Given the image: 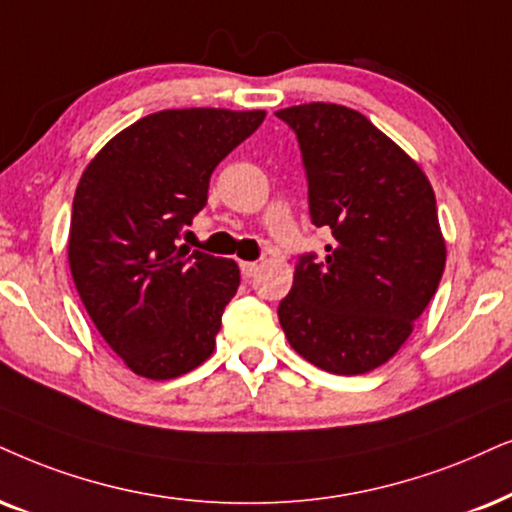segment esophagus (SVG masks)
Segmentation results:
<instances>
[{
	"mask_svg": "<svg viewBox=\"0 0 512 512\" xmlns=\"http://www.w3.org/2000/svg\"><path fill=\"white\" fill-rule=\"evenodd\" d=\"M241 271H243V276H245V278L255 276V271H257V262H241Z\"/></svg>",
	"mask_w": 512,
	"mask_h": 512,
	"instance_id": "34e87169",
	"label": "esophagus"
}]
</instances>
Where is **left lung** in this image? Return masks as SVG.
<instances>
[{
	"instance_id": "left-lung-1",
	"label": "left lung",
	"mask_w": 512,
	"mask_h": 512,
	"mask_svg": "<svg viewBox=\"0 0 512 512\" xmlns=\"http://www.w3.org/2000/svg\"><path fill=\"white\" fill-rule=\"evenodd\" d=\"M300 144L309 217L333 234L300 255L278 321L300 357L361 375L397 354L437 293L446 245L428 177L371 120L338 103L276 111Z\"/></svg>"
}]
</instances>
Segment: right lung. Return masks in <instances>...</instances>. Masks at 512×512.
<instances>
[{"mask_svg": "<svg viewBox=\"0 0 512 512\" xmlns=\"http://www.w3.org/2000/svg\"><path fill=\"white\" fill-rule=\"evenodd\" d=\"M264 115H146L108 141L77 184L68 238L75 288L103 340L137 375L177 378L215 349L241 271L177 241L208 203L215 167Z\"/></svg>", "mask_w": 512, "mask_h": 512, "instance_id": "add662e5", "label": "right lung"}]
</instances>
